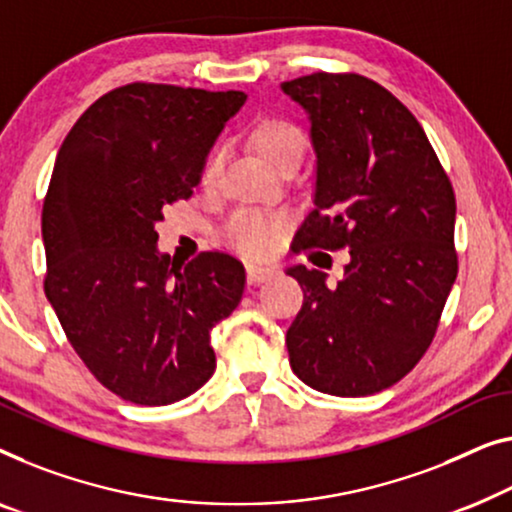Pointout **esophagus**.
<instances>
[{
    "label": "esophagus",
    "mask_w": 512,
    "mask_h": 512,
    "mask_svg": "<svg viewBox=\"0 0 512 512\" xmlns=\"http://www.w3.org/2000/svg\"><path fill=\"white\" fill-rule=\"evenodd\" d=\"M274 277H277V268H272V265H256V263L247 265V281H249V286L265 284V281H270Z\"/></svg>",
    "instance_id": "esophagus-1"
}]
</instances>
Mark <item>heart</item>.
<instances>
[{"mask_svg": "<svg viewBox=\"0 0 512 512\" xmlns=\"http://www.w3.org/2000/svg\"><path fill=\"white\" fill-rule=\"evenodd\" d=\"M251 145L274 168L300 164L305 154V133L286 117H263L249 133ZM219 152H212L203 166V184H212L219 170ZM288 217L277 210H240L226 224V240L251 258H265L279 249Z\"/></svg>", "mask_w": 512, "mask_h": 512, "instance_id": "b5f03b06", "label": "heart"}]
</instances>
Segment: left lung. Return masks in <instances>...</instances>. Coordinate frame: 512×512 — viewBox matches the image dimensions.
Listing matches in <instances>:
<instances>
[{"label": "left lung", "instance_id": "left-lung-1", "mask_svg": "<svg viewBox=\"0 0 512 512\" xmlns=\"http://www.w3.org/2000/svg\"><path fill=\"white\" fill-rule=\"evenodd\" d=\"M305 108L316 152L314 210L295 251L348 249L344 277L286 272L305 291L286 332L300 381L365 397L404 379L432 344L457 277L455 191L420 122L358 73L281 83Z\"/></svg>", "mask_w": 512, "mask_h": 512}]
</instances>
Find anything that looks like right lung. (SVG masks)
Here are the masks:
<instances>
[{"instance_id": "add662e5", "label": "right lung", "mask_w": 512, "mask_h": 512, "mask_svg": "<svg viewBox=\"0 0 512 512\" xmlns=\"http://www.w3.org/2000/svg\"><path fill=\"white\" fill-rule=\"evenodd\" d=\"M244 92L131 83L103 94L57 152L43 201L46 298L103 388L166 406L210 381V330L231 316L244 265L203 251L182 265L157 249L164 207L187 201Z\"/></svg>"}]
</instances>
